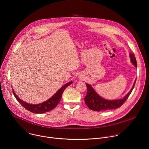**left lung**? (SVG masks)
<instances>
[{"instance_id": "8db88e82", "label": "left lung", "mask_w": 149, "mask_h": 149, "mask_svg": "<svg viewBox=\"0 0 149 149\" xmlns=\"http://www.w3.org/2000/svg\"><path fill=\"white\" fill-rule=\"evenodd\" d=\"M129 55L132 63L137 68V61L134 55L133 54L130 53ZM136 81V80H135L132 88L128 94H127L123 98L116 100H109L102 98L95 92V91L91 87V85L86 83L87 94L86 97L84 98L85 103L86 104V105L88 106V107L90 110L96 111L117 109L121 107L130 95L135 86Z\"/></svg>"}]
</instances>
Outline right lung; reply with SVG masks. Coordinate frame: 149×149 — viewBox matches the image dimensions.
Wrapping results in <instances>:
<instances>
[{
  "label": "right lung",
  "instance_id": "1",
  "mask_svg": "<svg viewBox=\"0 0 149 149\" xmlns=\"http://www.w3.org/2000/svg\"><path fill=\"white\" fill-rule=\"evenodd\" d=\"M72 83V81L69 82L65 84L64 86H63L59 90L57 91V92L49 99L47 100L46 101L42 102L38 104H32L27 103L23 100H20L15 93L13 90V94L17 101L22 105L24 108H25L28 111L35 113V114H42L45 113L48 111H49L52 110H53L54 108L56 107V105L58 104V103L60 102L62 95L63 92L66 89V88L69 86Z\"/></svg>",
  "mask_w": 149,
  "mask_h": 149
}]
</instances>
